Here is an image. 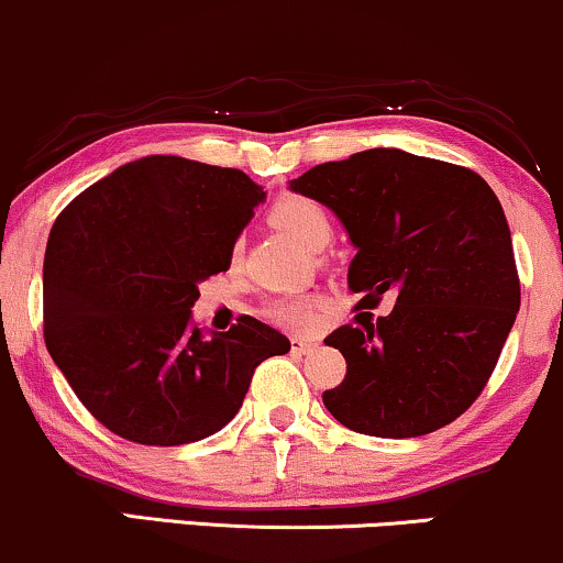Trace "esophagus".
<instances>
[{"mask_svg":"<svg viewBox=\"0 0 563 563\" xmlns=\"http://www.w3.org/2000/svg\"><path fill=\"white\" fill-rule=\"evenodd\" d=\"M290 345H294V351L301 353V355L314 353L317 347H319L317 340H303V338H294V340H290Z\"/></svg>","mask_w":563,"mask_h":563,"instance_id":"obj_1","label":"esophagus"}]
</instances>
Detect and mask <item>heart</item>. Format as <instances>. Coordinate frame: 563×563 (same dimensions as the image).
<instances>
[{"label": "heart", "instance_id": "b5f03b06", "mask_svg": "<svg viewBox=\"0 0 563 563\" xmlns=\"http://www.w3.org/2000/svg\"><path fill=\"white\" fill-rule=\"evenodd\" d=\"M273 220L280 229L294 233L309 249H322L332 236V218L322 202L311 197H286L273 208ZM241 244L233 246V257H239ZM262 314L269 322L303 330L314 319V301L306 296H277L262 306Z\"/></svg>", "mask_w": 563, "mask_h": 563}]
</instances>
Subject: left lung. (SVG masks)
Here are the masks:
<instances>
[{"mask_svg": "<svg viewBox=\"0 0 563 563\" xmlns=\"http://www.w3.org/2000/svg\"><path fill=\"white\" fill-rule=\"evenodd\" d=\"M343 220L358 249L355 309L395 296L387 317L338 327L345 379L322 395L345 429L382 439L452 423L486 387L519 311V275L501 202L454 163L374 147L290 181Z\"/></svg>", "mask_w": 563, "mask_h": 563, "instance_id": "left-lung-1", "label": "left lung"}]
</instances>
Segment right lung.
Wrapping results in <instances>:
<instances>
[{"mask_svg": "<svg viewBox=\"0 0 563 563\" xmlns=\"http://www.w3.org/2000/svg\"><path fill=\"white\" fill-rule=\"evenodd\" d=\"M265 191L244 170L147 155L80 191L44 257V340L106 429L179 446L223 429L254 368L290 351L286 334L239 317L205 338L197 286L225 273Z\"/></svg>", "mask_w": 563, "mask_h": 563, "instance_id": "1", "label": "right lung"}]
</instances>
